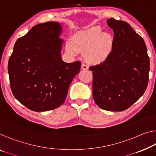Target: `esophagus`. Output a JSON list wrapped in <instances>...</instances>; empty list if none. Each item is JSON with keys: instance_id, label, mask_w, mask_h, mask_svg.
Listing matches in <instances>:
<instances>
[{"instance_id": "obj_1", "label": "esophagus", "mask_w": 156, "mask_h": 156, "mask_svg": "<svg viewBox=\"0 0 156 156\" xmlns=\"http://www.w3.org/2000/svg\"><path fill=\"white\" fill-rule=\"evenodd\" d=\"M81 68H82V69H84V70H86V69H89V67H88V66L87 64H82V66H81Z\"/></svg>"}]
</instances>
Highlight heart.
Here are the masks:
<instances>
[{
	"instance_id": "heart-1",
	"label": "heart",
	"mask_w": 156,
	"mask_h": 156,
	"mask_svg": "<svg viewBox=\"0 0 156 156\" xmlns=\"http://www.w3.org/2000/svg\"><path fill=\"white\" fill-rule=\"evenodd\" d=\"M113 38L110 35L102 33L99 26H93L76 35L73 41L66 43L69 54H84L86 61L93 64H100L106 61L113 50Z\"/></svg>"
}]
</instances>
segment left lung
<instances>
[{
	"label": "left lung",
	"mask_w": 156,
	"mask_h": 156,
	"mask_svg": "<svg viewBox=\"0 0 156 156\" xmlns=\"http://www.w3.org/2000/svg\"><path fill=\"white\" fill-rule=\"evenodd\" d=\"M107 24L114 33L113 50L105 62L90 66L93 98L102 109L122 111L145 92L150 60L144 41L128 23L111 18Z\"/></svg>",
	"instance_id": "1"
}]
</instances>
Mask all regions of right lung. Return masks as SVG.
I'll return each instance as SVG.
<instances>
[{
	"mask_svg": "<svg viewBox=\"0 0 156 156\" xmlns=\"http://www.w3.org/2000/svg\"><path fill=\"white\" fill-rule=\"evenodd\" d=\"M60 24L36 25L16 41L8 70L14 97L30 110L57 108L65 101L69 87L81 62L62 61Z\"/></svg>",
	"mask_w": 156,
	"mask_h": 156,
	"instance_id": "1",
	"label": "right lung"
}]
</instances>
